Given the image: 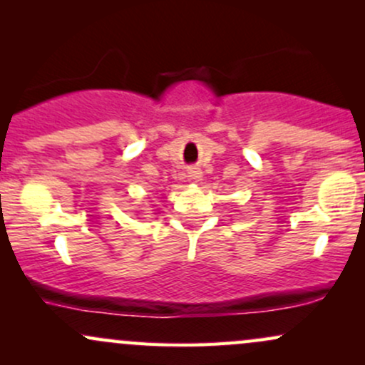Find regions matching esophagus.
<instances>
[{
    "mask_svg": "<svg viewBox=\"0 0 365 365\" xmlns=\"http://www.w3.org/2000/svg\"><path fill=\"white\" fill-rule=\"evenodd\" d=\"M188 177H190V180H194V182H200L202 180V171L199 168H192L188 170Z\"/></svg>",
    "mask_w": 365,
    "mask_h": 365,
    "instance_id": "34e87169",
    "label": "esophagus"
}]
</instances>
